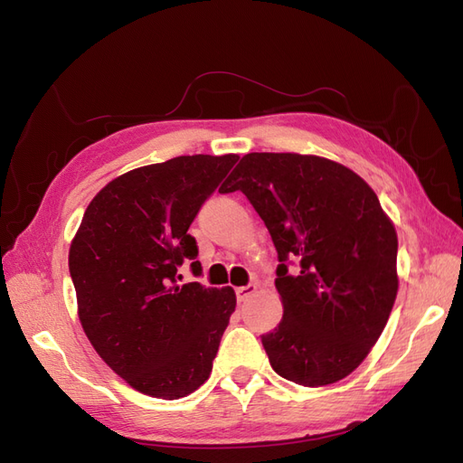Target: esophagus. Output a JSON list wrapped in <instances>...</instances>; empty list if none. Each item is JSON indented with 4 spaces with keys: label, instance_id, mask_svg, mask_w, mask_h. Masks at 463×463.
I'll return each mask as SVG.
<instances>
[{
    "label": "esophagus",
    "instance_id": "1",
    "mask_svg": "<svg viewBox=\"0 0 463 463\" xmlns=\"http://www.w3.org/2000/svg\"><path fill=\"white\" fill-rule=\"evenodd\" d=\"M255 291H257V284H247V286H241V288H235L237 301H245L247 298L253 296Z\"/></svg>",
    "mask_w": 463,
    "mask_h": 463
}]
</instances>
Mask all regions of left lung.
Returning a JSON list of instances; mask_svg holds the SVG:
<instances>
[{"instance_id": "1", "label": "left lung", "mask_w": 463, "mask_h": 463, "mask_svg": "<svg viewBox=\"0 0 463 463\" xmlns=\"http://www.w3.org/2000/svg\"><path fill=\"white\" fill-rule=\"evenodd\" d=\"M233 191L278 250L284 317L260 335L272 369L301 386L342 381L376 344L398 293V237L378 197L345 165L291 152L245 154L220 187Z\"/></svg>"}]
</instances>
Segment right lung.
I'll list each match as a JSON object with an SVG mask.
<instances>
[{
    "instance_id": "1",
    "label": "right lung",
    "mask_w": 463,
    "mask_h": 463,
    "mask_svg": "<svg viewBox=\"0 0 463 463\" xmlns=\"http://www.w3.org/2000/svg\"><path fill=\"white\" fill-rule=\"evenodd\" d=\"M237 160L194 154L123 174L92 199L69 249L87 338L143 394L184 398L213 371L235 293L179 284V266L203 274L187 230Z\"/></svg>"
}]
</instances>
